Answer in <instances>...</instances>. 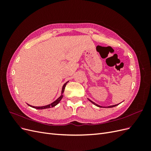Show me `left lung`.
Listing matches in <instances>:
<instances>
[{
  "label": "left lung",
  "mask_w": 151,
  "mask_h": 151,
  "mask_svg": "<svg viewBox=\"0 0 151 151\" xmlns=\"http://www.w3.org/2000/svg\"><path fill=\"white\" fill-rule=\"evenodd\" d=\"M89 101L92 103H93L94 105H96V106H98V107H100V108H102V106H99V105H98V104H97L96 103H94L93 101H91V100H90V99H89ZM118 104H115V105H112V106H108L107 108H112V107H114V106H117ZM105 108H106V107H105Z\"/></svg>",
  "instance_id": "8db88e82"
}]
</instances>
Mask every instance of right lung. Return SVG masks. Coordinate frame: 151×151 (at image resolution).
<instances>
[{
  "instance_id": "right-lung-1",
  "label": "right lung",
  "mask_w": 151,
  "mask_h": 151,
  "mask_svg": "<svg viewBox=\"0 0 151 151\" xmlns=\"http://www.w3.org/2000/svg\"><path fill=\"white\" fill-rule=\"evenodd\" d=\"M68 82H67V83H65L64 84H63V87H62V94H61L60 96L59 97L57 100H55V101L54 102H53L52 103L50 104H48V105H47V106H31V105H29V104H28L29 105V106L33 107V108H36V109H43L50 108H51V107L55 106L57 104L59 103V102L60 101V100H61L62 98H63V94H62L63 93V92H64L65 86H66V84H67V83H68Z\"/></svg>"
}]
</instances>
